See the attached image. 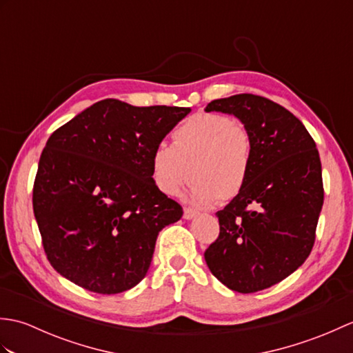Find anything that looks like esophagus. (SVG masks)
<instances>
[{
	"mask_svg": "<svg viewBox=\"0 0 353 353\" xmlns=\"http://www.w3.org/2000/svg\"><path fill=\"white\" fill-rule=\"evenodd\" d=\"M196 214H197V211H196V209H192V208H185L183 209V219L185 220H191Z\"/></svg>",
	"mask_w": 353,
	"mask_h": 353,
	"instance_id": "obj_1",
	"label": "esophagus"
}]
</instances>
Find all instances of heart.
Masks as SVG:
<instances>
[{"instance_id": "heart-1", "label": "heart", "mask_w": 353, "mask_h": 353, "mask_svg": "<svg viewBox=\"0 0 353 353\" xmlns=\"http://www.w3.org/2000/svg\"><path fill=\"white\" fill-rule=\"evenodd\" d=\"M159 144L152 154V177L165 196H176L192 182L199 203L229 201L243 191L252 167V134L238 119L221 114H197Z\"/></svg>"}]
</instances>
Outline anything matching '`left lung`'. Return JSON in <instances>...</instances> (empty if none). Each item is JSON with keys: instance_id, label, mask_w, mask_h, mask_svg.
<instances>
[{"instance_id": "obj_1", "label": "left lung", "mask_w": 353, "mask_h": 353, "mask_svg": "<svg viewBox=\"0 0 353 353\" xmlns=\"http://www.w3.org/2000/svg\"><path fill=\"white\" fill-rule=\"evenodd\" d=\"M235 115L252 134L243 191L216 212L219 238L205 261L228 288L256 292L279 283L310 256L325 190L316 142L290 110L265 97L236 94L206 112Z\"/></svg>"}]
</instances>
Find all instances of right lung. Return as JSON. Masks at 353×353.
Returning a JSON list of instances; mask_svg holds the SVG:
<instances>
[{"label":"right lung","mask_w":353,"mask_h":353,"mask_svg":"<svg viewBox=\"0 0 353 353\" xmlns=\"http://www.w3.org/2000/svg\"><path fill=\"white\" fill-rule=\"evenodd\" d=\"M190 108L106 99L52 132L33 185V211L52 268L99 294L147 274L157 234L182 219L157 190L152 154Z\"/></svg>","instance_id":"right-lung-1"}]
</instances>
